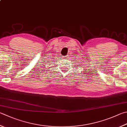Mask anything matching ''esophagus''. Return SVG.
Instances as JSON below:
<instances>
[{
    "label": "esophagus",
    "instance_id": "esophagus-1",
    "mask_svg": "<svg viewBox=\"0 0 127 127\" xmlns=\"http://www.w3.org/2000/svg\"><path fill=\"white\" fill-rule=\"evenodd\" d=\"M64 57H63V58H64V59H65V60H66V59H68V56H63Z\"/></svg>",
    "mask_w": 127,
    "mask_h": 127
}]
</instances>
